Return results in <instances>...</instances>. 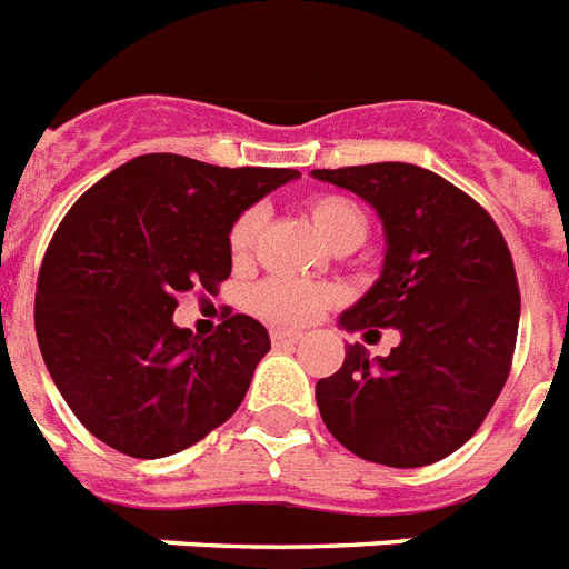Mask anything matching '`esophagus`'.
<instances>
[{
    "mask_svg": "<svg viewBox=\"0 0 569 569\" xmlns=\"http://www.w3.org/2000/svg\"><path fill=\"white\" fill-rule=\"evenodd\" d=\"M270 339H273L276 348H293V345L302 339V333H299V331H281V328H276V331H270Z\"/></svg>",
    "mask_w": 569,
    "mask_h": 569,
    "instance_id": "obj_1",
    "label": "esophagus"
}]
</instances>
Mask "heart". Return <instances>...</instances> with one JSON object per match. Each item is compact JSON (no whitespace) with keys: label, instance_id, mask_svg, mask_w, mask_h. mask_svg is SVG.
<instances>
[{"label":"heart","instance_id":"obj_1","mask_svg":"<svg viewBox=\"0 0 569 569\" xmlns=\"http://www.w3.org/2000/svg\"><path fill=\"white\" fill-rule=\"evenodd\" d=\"M308 216L333 250H353L368 236L366 210L348 196H337V192L310 196ZM261 227H264L261 207H250L232 221L227 232V250L236 264H247L252 259ZM337 302L339 290L331 284H313V281L288 279V276H270L250 290L252 313L276 325H308Z\"/></svg>","mask_w":569,"mask_h":569}]
</instances>
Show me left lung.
Segmentation results:
<instances>
[{
	"label": "left lung",
	"mask_w": 569,
	"mask_h": 569,
	"mask_svg": "<svg viewBox=\"0 0 569 569\" xmlns=\"http://www.w3.org/2000/svg\"><path fill=\"white\" fill-rule=\"evenodd\" d=\"M313 178L366 198L388 238L382 276L339 322L366 339L400 331L388 357L345 348L342 368L317 382L319 415L371 463L449 458L487 420L512 368L521 290L507 241L472 196L415 163L313 169Z\"/></svg>",
	"instance_id": "left-lung-1"
}]
</instances>
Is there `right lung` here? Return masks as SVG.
I'll list each match as a JSON object with an SVG mask.
<instances>
[{
  "label": "right lung",
  "mask_w": 569,
  "mask_h": 569,
  "mask_svg": "<svg viewBox=\"0 0 569 569\" xmlns=\"http://www.w3.org/2000/svg\"><path fill=\"white\" fill-rule=\"evenodd\" d=\"M296 169L140 154L86 189L53 232L33 325L51 380L97 440L129 458L189 449L230 420L270 351L261 322L227 313L192 337L172 313L230 276L227 232Z\"/></svg>",
  "instance_id": "add662e5"
}]
</instances>
